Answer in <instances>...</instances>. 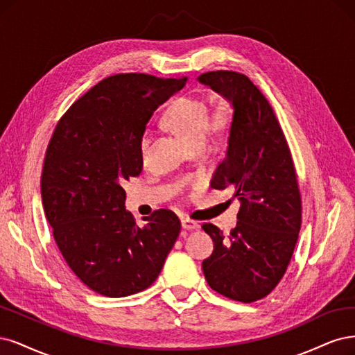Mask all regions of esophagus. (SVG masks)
<instances>
[{
	"mask_svg": "<svg viewBox=\"0 0 355 355\" xmlns=\"http://www.w3.org/2000/svg\"><path fill=\"white\" fill-rule=\"evenodd\" d=\"M181 227L184 228V230H196V228H199V224L196 221L190 220V218H182L181 220Z\"/></svg>",
	"mask_w": 355,
	"mask_h": 355,
	"instance_id": "1",
	"label": "esophagus"
}]
</instances>
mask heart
<instances>
[{
  "instance_id": "1",
  "label": "heart",
  "mask_w": 355,
  "mask_h": 355,
  "mask_svg": "<svg viewBox=\"0 0 355 355\" xmlns=\"http://www.w3.org/2000/svg\"><path fill=\"white\" fill-rule=\"evenodd\" d=\"M233 109L223 103L211 116L209 103L202 97H181L165 113L168 127L182 137L191 147L205 144L209 130H223L232 122ZM152 132L144 131L140 140V156L146 161L152 147Z\"/></svg>"
}]
</instances>
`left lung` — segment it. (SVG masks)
I'll return each instance as SVG.
<instances>
[{"label": "left lung", "mask_w": 355, "mask_h": 355, "mask_svg": "<svg viewBox=\"0 0 355 355\" xmlns=\"http://www.w3.org/2000/svg\"><path fill=\"white\" fill-rule=\"evenodd\" d=\"M198 81L233 107L225 157L211 187L232 189L240 200L237 225L228 236L214 224L202 225L214 240L202 270L215 292L254 302L276 288L298 240L301 193L295 166L272 107L248 76L216 71Z\"/></svg>", "instance_id": "8db88e82"}]
</instances>
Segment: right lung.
I'll return each mask as SVG.
<instances>
[{
    "mask_svg": "<svg viewBox=\"0 0 355 355\" xmlns=\"http://www.w3.org/2000/svg\"><path fill=\"white\" fill-rule=\"evenodd\" d=\"M186 81L109 76L76 100L53 132L41 177L44 211L67 266L103 296L147 289L180 234L169 209L137 225L122 186L141 173L140 140L153 112Z\"/></svg>",
    "mask_w": 355,
    "mask_h": 355,
    "instance_id": "1",
    "label": "right lung"
}]
</instances>
